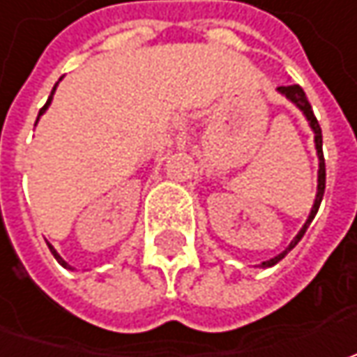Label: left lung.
I'll return each mask as SVG.
<instances>
[{
  "label": "left lung",
  "mask_w": 357,
  "mask_h": 357,
  "mask_svg": "<svg viewBox=\"0 0 357 357\" xmlns=\"http://www.w3.org/2000/svg\"><path fill=\"white\" fill-rule=\"evenodd\" d=\"M278 93L284 95L290 103H294L296 107L302 111V115L306 117L310 129H312V132H314V144H316V155H318V186H316V199H314L312 211H310L308 218H306V222H304V227L300 228V232L296 234L294 238H292V242H290V244H288V246H286L278 256H274V258H270V260L260 262V264H258L260 268H270V266H274V264H278L282 258L290 252L296 244L302 240L304 232L308 230L310 222L314 220V216H316L318 208H320V202H322L324 199V188H326V162H324V153H322V129H320V125H318V119L314 117V111H312L308 99H306V93H304V89H302L300 85H286V87H278Z\"/></svg>",
  "instance_id": "1"
}]
</instances>
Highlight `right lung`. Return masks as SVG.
Wrapping results in <instances>:
<instances>
[{
	"instance_id": "1",
	"label": "right lung",
	"mask_w": 357,
	"mask_h": 357,
	"mask_svg": "<svg viewBox=\"0 0 357 357\" xmlns=\"http://www.w3.org/2000/svg\"><path fill=\"white\" fill-rule=\"evenodd\" d=\"M61 79H63V77H61ZM61 79H59V81H61ZM59 81L55 83V87H53V91H51V95H49V99H47V103H45V107H43V109L39 111V117H41V115H43V113H45V111H47V109H49V105H51V101H53V95H55V89H57V85H59ZM39 117H37V121H39ZM37 121H35V125H37ZM47 246H49V250H51V254L55 256V260H57V262H59V264H61L63 268H67V270H73V268L69 266V264H67V262L63 260L61 256H59V252H57V250H55V248H53V246H51L49 242H47Z\"/></svg>"
}]
</instances>
